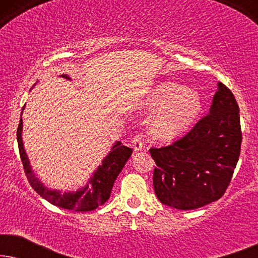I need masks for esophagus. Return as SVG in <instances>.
<instances>
[{
  "label": "esophagus",
  "mask_w": 258,
  "mask_h": 258,
  "mask_svg": "<svg viewBox=\"0 0 258 258\" xmlns=\"http://www.w3.org/2000/svg\"><path fill=\"white\" fill-rule=\"evenodd\" d=\"M133 148L135 151H141L143 150L144 148H146V144H144V139H143V135H136L135 137L133 139Z\"/></svg>",
  "instance_id": "1"
}]
</instances>
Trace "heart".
<instances>
[{
  "instance_id": "obj_1",
  "label": "heart",
  "mask_w": 258,
  "mask_h": 258,
  "mask_svg": "<svg viewBox=\"0 0 258 258\" xmlns=\"http://www.w3.org/2000/svg\"><path fill=\"white\" fill-rule=\"evenodd\" d=\"M150 109H162L151 122V133L157 139L170 141L188 130L202 110V97L183 84L162 82L151 90Z\"/></svg>"
}]
</instances>
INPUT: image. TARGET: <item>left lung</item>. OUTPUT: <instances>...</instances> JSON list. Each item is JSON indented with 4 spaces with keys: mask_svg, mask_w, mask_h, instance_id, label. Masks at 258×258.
Segmentation results:
<instances>
[{
    "mask_svg": "<svg viewBox=\"0 0 258 258\" xmlns=\"http://www.w3.org/2000/svg\"><path fill=\"white\" fill-rule=\"evenodd\" d=\"M209 114L190 132L162 148H151L157 167L154 189L165 206L192 210L220 200L241 153L239 109L234 94L218 82Z\"/></svg>",
    "mask_w": 258,
    "mask_h": 258,
    "instance_id": "8db88e82",
    "label": "left lung"
}]
</instances>
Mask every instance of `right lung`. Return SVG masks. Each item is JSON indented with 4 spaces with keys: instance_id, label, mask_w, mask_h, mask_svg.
Returning <instances> with one entry per match:
<instances>
[{
    "instance_id": "add662e5",
    "label": "right lung",
    "mask_w": 258,
    "mask_h": 258,
    "mask_svg": "<svg viewBox=\"0 0 258 258\" xmlns=\"http://www.w3.org/2000/svg\"><path fill=\"white\" fill-rule=\"evenodd\" d=\"M62 77L69 79L68 75H62ZM24 109V107H23ZM22 109V111H23ZM22 117L20 118V124L17 128V143L21 161H22L24 172H26L28 181L31 188L36 191L41 197L47 200L48 202L63 209L75 210V211H90L95 210L102 204H104L110 197V192L114 185L115 179L124 167L126 161L132 156L133 149L123 146L121 142H116L111 148V151L108 156L102 161V164L98 165L97 170L91 176L89 182L86 186L77 190V191L61 192L59 190H51L43 185L31 170L30 162L28 160L27 153L24 150L22 141Z\"/></svg>"
}]
</instances>
